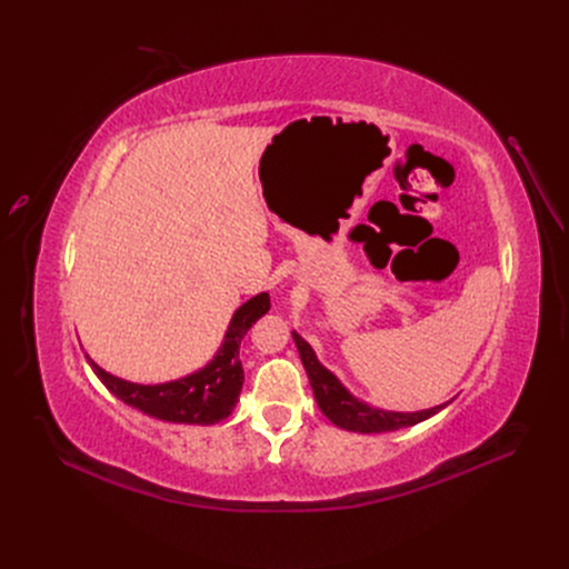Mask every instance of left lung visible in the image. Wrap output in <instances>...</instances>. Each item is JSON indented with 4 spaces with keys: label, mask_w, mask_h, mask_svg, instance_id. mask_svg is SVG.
Masks as SVG:
<instances>
[{
    "label": "left lung",
    "mask_w": 569,
    "mask_h": 569,
    "mask_svg": "<svg viewBox=\"0 0 569 569\" xmlns=\"http://www.w3.org/2000/svg\"><path fill=\"white\" fill-rule=\"evenodd\" d=\"M291 336H293L296 347H299V355H301L303 368L310 377V387L315 391V400L319 405V410L329 417V421H333L336 426H340L345 430L389 432V430L415 426L432 415H438L442 408H447V402L438 405V408L423 410V412H385V410L370 408V405L351 396L338 382V377L317 361L312 347L299 333H291Z\"/></svg>",
    "instance_id": "8db88e82"
}]
</instances>
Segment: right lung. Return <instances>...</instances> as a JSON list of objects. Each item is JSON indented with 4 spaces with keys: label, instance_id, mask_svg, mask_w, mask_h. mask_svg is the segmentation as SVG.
<instances>
[{
    "label": "right lung",
    "instance_id": "1",
    "mask_svg": "<svg viewBox=\"0 0 569 569\" xmlns=\"http://www.w3.org/2000/svg\"><path fill=\"white\" fill-rule=\"evenodd\" d=\"M268 310V293H257L254 299L242 303L236 310L224 342L218 355H214V359L201 370L180 377V380L173 382L133 385L120 380V377L108 375L90 357L88 361L108 391L118 396L122 402L131 405V408L141 410L143 415L173 423L210 426L229 417L236 408L242 380H246L240 363V340L250 331L252 323Z\"/></svg>",
    "mask_w": 569,
    "mask_h": 569
}]
</instances>
